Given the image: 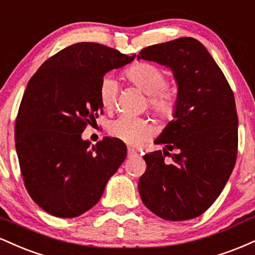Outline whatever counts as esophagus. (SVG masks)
Listing matches in <instances>:
<instances>
[{"instance_id": "obj_1", "label": "esophagus", "mask_w": 255, "mask_h": 255, "mask_svg": "<svg viewBox=\"0 0 255 255\" xmlns=\"http://www.w3.org/2000/svg\"><path fill=\"white\" fill-rule=\"evenodd\" d=\"M136 155H137V152L135 149L131 148V147H128V157L133 158V157H136Z\"/></svg>"}]
</instances>
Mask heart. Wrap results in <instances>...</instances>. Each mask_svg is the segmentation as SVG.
<instances>
[{"mask_svg": "<svg viewBox=\"0 0 255 255\" xmlns=\"http://www.w3.org/2000/svg\"><path fill=\"white\" fill-rule=\"evenodd\" d=\"M126 78L146 95H149L148 103L157 116L167 120L174 113L176 98L173 91L166 87V73L160 67L151 63L141 61L125 71ZM118 95V83L112 76H104L98 85V97L104 109L115 107ZM109 133L129 145H137L151 135V127L145 119L120 116L110 122Z\"/></svg>", "mask_w": 255, "mask_h": 255, "instance_id": "1", "label": "heart"}]
</instances>
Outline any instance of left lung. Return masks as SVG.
<instances>
[{
	"label": "left lung",
	"mask_w": 255,
	"mask_h": 255,
	"mask_svg": "<svg viewBox=\"0 0 255 255\" xmlns=\"http://www.w3.org/2000/svg\"><path fill=\"white\" fill-rule=\"evenodd\" d=\"M137 59L170 67L178 85L174 119L154 141L164 149L143 155L141 201L164 220L195 219L216 201L235 166L234 94L207 48L194 38L148 46ZM166 155L173 160L165 162Z\"/></svg>",
	"instance_id": "left-lung-1"
}]
</instances>
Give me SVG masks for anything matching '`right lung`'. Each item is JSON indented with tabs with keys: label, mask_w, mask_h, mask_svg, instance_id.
<instances>
[{
	"label": "right lung",
	"mask_w": 255,
	"mask_h": 255,
	"mask_svg": "<svg viewBox=\"0 0 255 255\" xmlns=\"http://www.w3.org/2000/svg\"><path fill=\"white\" fill-rule=\"evenodd\" d=\"M134 58L78 42L48 58L29 79L15 121V147L24 186L46 213L71 219L91 209L125 161L121 140L106 136L90 147L82 133L103 113L101 79Z\"/></svg>",
	"instance_id": "1"
}]
</instances>
